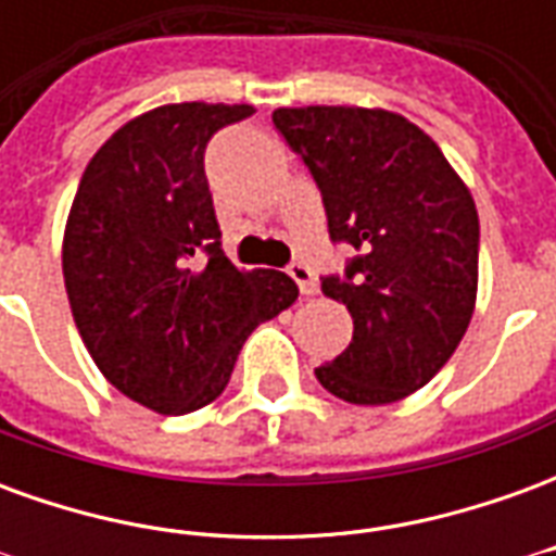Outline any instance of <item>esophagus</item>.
Wrapping results in <instances>:
<instances>
[{"instance_id": "obj_1", "label": "esophagus", "mask_w": 556, "mask_h": 556, "mask_svg": "<svg viewBox=\"0 0 556 556\" xmlns=\"http://www.w3.org/2000/svg\"><path fill=\"white\" fill-rule=\"evenodd\" d=\"M289 277L298 282L301 294H315V291H318V282H315L313 267H306L303 262H294V265H289Z\"/></svg>"}]
</instances>
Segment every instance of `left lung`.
<instances>
[{
	"label": "left lung",
	"mask_w": 556,
	"mask_h": 556,
	"mask_svg": "<svg viewBox=\"0 0 556 556\" xmlns=\"http://www.w3.org/2000/svg\"><path fill=\"white\" fill-rule=\"evenodd\" d=\"M274 127L313 172L330 241L351 243L345 274L321 277L354 337L315 369L351 405H390L441 372L465 337L479 279L473 195L429 134L363 106H282Z\"/></svg>",
	"instance_id": "1"
}]
</instances>
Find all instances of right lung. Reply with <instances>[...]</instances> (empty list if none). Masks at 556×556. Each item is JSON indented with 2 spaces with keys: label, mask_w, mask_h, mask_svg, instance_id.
Segmentation results:
<instances>
[{
  "label": "right lung",
  "mask_w": 556,
  "mask_h": 556,
  "mask_svg": "<svg viewBox=\"0 0 556 556\" xmlns=\"http://www.w3.org/2000/svg\"><path fill=\"white\" fill-rule=\"evenodd\" d=\"M250 103H169L118 127L67 214L62 274L103 378L157 414L226 390L255 327L298 301L279 270H238L219 247L205 148Z\"/></svg>",
  "instance_id": "right-lung-1"
}]
</instances>
